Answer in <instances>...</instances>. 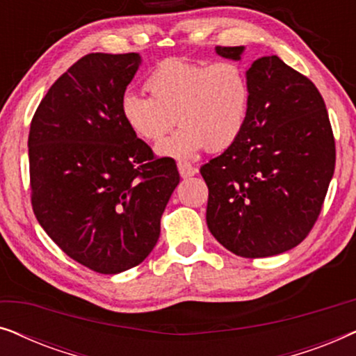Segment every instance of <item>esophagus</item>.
Segmentation results:
<instances>
[{"label": "esophagus", "mask_w": 356, "mask_h": 356, "mask_svg": "<svg viewBox=\"0 0 356 356\" xmlns=\"http://www.w3.org/2000/svg\"><path fill=\"white\" fill-rule=\"evenodd\" d=\"M178 172L183 178H189V177H194V175L197 173V168L193 167V165L188 162H178Z\"/></svg>", "instance_id": "obj_1"}]
</instances>
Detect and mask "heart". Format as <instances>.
<instances>
[{"label": "heart", "mask_w": 356, "mask_h": 356, "mask_svg": "<svg viewBox=\"0 0 356 356\" xmlns=\"http://www.w3.org/2000/svg\"><path fill=\"white\" fill-rule=\"evenodd\" d=\"M144 87L150 97L133 92L121 97V118L145 143H159L175 123L181 124L157 147L163 157L189 160L204 149L220 152L245 129L251 87L236 63L168 58L150 71Z\"/></svg>", "instance_id": "obj_1"}]
</instances>
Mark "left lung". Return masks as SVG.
<instances>
[{
	"instance_id": "8db88e82",
	"label": "left lung",
	"mask_w": 356,
	"mask_h": 356,
	"mask_svg": "<svg viewBox=\"0 0 356 356\" xmlns=\"http://www.w3.org/2000/svg\"><path fill=\"white\" fill-rule=\"evenodd\" d=\"M243 47H216L240 60ZM250 115L238 140L201 167L206 220L241 257H269L300 245L323 209L335 168V140L323 95L279 56L246 71Z\"/></svg>"
}]
</instances>
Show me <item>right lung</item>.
Wrapping results in <instances>:
<instances>
[{"label":"right lung","mask_w":356,"mask_h":356,"mask_svg":"<svg viewBox=\"0 0 356 356\" xmlns=\"http://www.w3.org/2000/svg\"><path fill=\"white\" fill-rule=\"evenodd\" d=\"M138 53H90L50 87L29 133L32 209L61 251L99 274L140 264L179 183L121 118Z\"/></svg>","instance_id":"right-lung-1"}]
</instances>
